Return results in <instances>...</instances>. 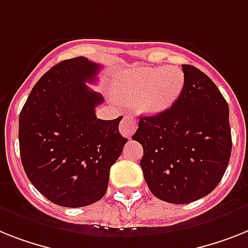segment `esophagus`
Here are the masks:
<instances>
[{"mask_svg":"<svg viewBox=\"0 0 248 248\" xmlns=\"http://www.w3.org/2000/svg\"><path fill=\"white\" fill-rule=\"evenodd\" d=\"M137 129V122L132 115H125L120 123V133L124 137H132Z\"/></svg>","mask_w":248,"mask_h":248,"instance_id":"1","label":"esophagus"}]
</instances>
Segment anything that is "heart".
Returning a JSON list of instances; mask_svg holds the SVG:
<instances>
[{"label": "heart", "mask_w": 248, "mask_h": 248, "mask_svg": "<svg viewBox=\"0 0 248 248\" xmlns=\"http://www.w3.org/2000/svg\"><path fill=\"white\" fill-rule=\"evenodd\" d=\"M185 86V75L175 65L139 67L122 79L118 96L128 104H136L144 114H159L173 105Z\"/></svg>", "instance_id": "obj_1"}]
</instances>
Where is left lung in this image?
<instances>
[{
    "label": "left lung",
    "instance_id": "left-lung-1",
    "mask_svg": "<svg viewBox=\"0 0 248 248\" xmlns=\"http://www.w3.org/2000/svg\"><path fill=\"white\" fill-rule=\"evenodd\" d=\"M185 86L170 109L142 116L132 137L143 147L140 167L153 195L172 204L204 198L230 162V108L216 83L183 64Z\"/></svg>",
    "mask_w": 248,
    "mask_h": 248
}]
</instances>
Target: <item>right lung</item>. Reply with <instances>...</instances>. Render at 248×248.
<instances>
[{
  "label": "right lung",
  "instance_id": "obj_1",
  "mask_svg": "<svg viewBox=\"0 0 248 248\" xmlns=\"http://www.w3.org/2000/svg\"><path fill=\"white\" fill-rule=\"evenodd\" d=\"M100 68L85 57L55 64L32 87L18 116L22 167L39 193L57 205L99 202L110 167L128 142L119 133L123 116L96 118L104 97L86 82H93Z\"/></svg>",
  "mask_w": 248,
  "mask_h": 248
}]
</instances>
